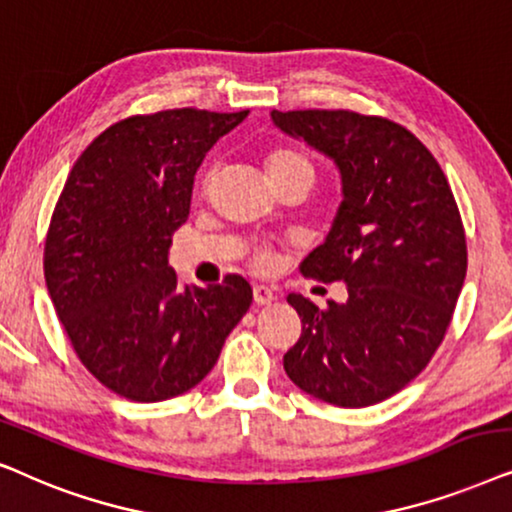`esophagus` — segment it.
Segmentation results:
<instances>
[{
  "label": "esophagus",
  "instance_id": "obj_1",
  "mask_svg": "<svg viewBox=\"0 0 512 512\" xmlns=\"http://www.w3.org/2000/svg\"><path fill=\"white\" fill-rule=\"evenodd\" d=\"M252 299H255V304H271L276 295L269 285H255V288H252Z\"/></svg>",
  "mask_w": 512,
  "mask_h": 512
}]
</instances>
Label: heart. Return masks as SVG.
<instances>
[{
    "label": "heart",
    "mask_w": 512,
    "mask_h": 512,
    "mask_svg": "<svg viewBox=\"0 0 512 512\" xmlns=\"http://www.w3.org/2000/svg\"><path fill=\"white\" fill-rule=\"evenodd\" d=\"M264 168H267V175L271 182H278V180H285V177L290 175H297V173H313V166L311 161L306 159L302 152H297V149L292 147H276L267 152L264 156ZM210 187V175H206V180H203V192ZM269 257L267 255H260V262L267 264Z\"/></svg>",
    "instance_id": "b5f03b06"
}]
</instances>
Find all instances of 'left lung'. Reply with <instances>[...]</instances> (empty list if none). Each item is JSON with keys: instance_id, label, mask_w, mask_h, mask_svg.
Wrapping results in <instances>:
<instances>
[{"instance_id": "obj_1", "label": "left lung", "mask_w": 512, "mask_h": 512, "mask_svg": "<svg viewBox=\"0 0 512 512\" xmlns=\"http://www.w3.org/2000/svg\"><path fill=\"white\" fill-rule=\"evenodd\" d=\"M271 121L339 170L342 206L302 274L349 292L327 309L292 292L302 337L283 367L323 403H381L428 365L461 295L468 260L454 194L433 154L388 119L274 109Z\"/></svg>"}]
</instances>
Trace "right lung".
<instances>
[{"label": "right lung", "mask_w": 512, "mask_h": 512, "mask_svg": "<svg viewBox=\"0 0 512 512\" xmlns=\"http://www.w3.org/2000/svg\"><path fill=\"white\" fill-rule=\"evenodd\" d=\"M245 117L185 107L124 119L67 175L46 236V288L81 363L121 398L187 393L250 309L245 278L182 288L168 267L196 170Z\"/></svg>", "instance_id": "add662e5"}]
</instances>
